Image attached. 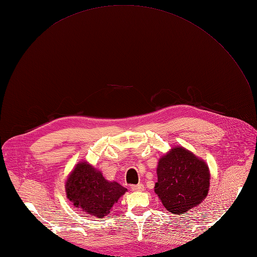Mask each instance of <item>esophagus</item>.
<instances>
[{
    "instance_id": "34e87169",
    "label": "esophagus",
    "mask_w": 257,
    "mask_h": 257,
    "mask_svg": "<svg viewBox=\"0 0 257 257\" xmlns=\"http://www.w3.org/2000/svg\"><path fill=\"white\" fill-rule=\"evenodd\" d=\"M131 190L134 192H143L145 190V186L142 183H139L137 185H131Z\"/></svg>"
}]
</instances>
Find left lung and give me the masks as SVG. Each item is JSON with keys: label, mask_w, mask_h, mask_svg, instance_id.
<instances>
[{"label": "left lung", "mask_w": 257, "mask_h": 257, "mask_svg": "<svg viewBox=\"0 0 257 257\" xmlns=\"http://www.w3.org/2000/svg\"><path fill=\"white\" fill-rule=\"evenodd\" d=\"M154 192L168 211L180 214L207 197L210 173L204 160L183 147H175L157 165Z\"/></svg>", "instance_id": "1"}]
</instances>
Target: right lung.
<instances>
[{
    "mask_svg": "<svg viewBox=\"0 0 257 257\" xmlns=\"http://www.w3.org/2000/svg\"><path fill=\"white\" fill-rule=\"evenodd\" d=\"M127 192L115 181H108L102 173L86 161L76 165L65 182V193L74 206L91 217L104 218Z\"/></svg>",
    "mask_w": 257,
    "mask_h": 257,
    "instance_id": "add662e5",
    "label": "right lung"
}]
</instances>
